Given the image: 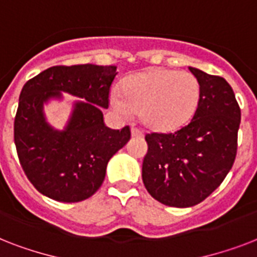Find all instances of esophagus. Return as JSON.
Wrapping results in <instances>:
<instances>
[{
    "instance_id": "esophagus-1",
    "label": "esophagus",
    "mask_w": 257,
    "mask_h": 257,
    "mask_svg": "<svg viewBox=\"0 0 257 257\" xmlns=\"http://www.w3.org/2000/svg\"><path fill=\"white\" fill-rule=\"evenodd\" d=\"M131 132H132L133 137H143V136H144V135H143V132H141V131H139V129H136V128L131 129Z\"/></svg>"
}]
</instances>
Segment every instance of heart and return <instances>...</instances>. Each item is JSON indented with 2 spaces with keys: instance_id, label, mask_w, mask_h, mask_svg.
Instances as JSON below:
<instances>
[{
  "instance_id": "obj_1",
  "label": "heart",
  "mask_w": 257,
  "mask_h": 257,
  "mask_svg": "<svg viewBox=\"0 0 257 257\" xmlns=\"http://www.w3.org/2000/svg\"><path fill=\"white\" fill-rule=\"evenodd\" d=\"M201 98V85L189 72L153 68L132 77L113 93L110 104L121 116L139 113L141 124L153 132H172L195 116Z\"/></svg>"
}]
</instances>
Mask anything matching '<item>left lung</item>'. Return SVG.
I'll use <instances>...</instances> for the list:
<instances>
[{"mask_svg":"<svg viewBox=\"0 0 257 257\" xmlns=\"http://www.w3.org/2000/svg\"><path fill=\"white\" fill-rule=\"evenodd\" d=\"M189 70L201 85L195 116L175 133L147 135L143 161L149 195L176 208L201 203L223 183L235 161L241 118L235 93L223 77Z\"/></svg>","mask_w":257,"mask_h":257,"instance_id":"8db88e82","label":"left lung"}]
</instances>
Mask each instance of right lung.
<instances>
[{
    "label": "right lung",
    "instance_id": "right-lung-1",
    "mask_svg": "<svg viewBox=\"0 0 257 257\" xmlns=\"http://www.w3.org/2000/svg\"><path fill=\"white\" fill-rule=\"evenodd\" d=\"M117 66L85 64L52 66L26 82L14 118V144L22 169L42 195L62 203H77L94 195L105 179L110 157L131 139V129L114 131L104 124L109 89ZM78 96L64 130L46 121L43 105Z\"/></svg>",
    "mask_w": 257,
    "mask_h": 257
}]
</instances>
